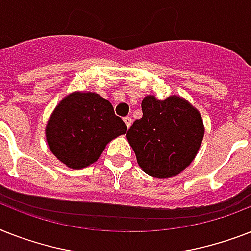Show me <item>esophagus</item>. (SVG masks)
<instances>
[{"label":"esophagus","mask_w":251,"mask_h":251,"mask_svg":"<svg viewBox=\"0 0 251 251\" xmlns=\"http://www.w3.org/2000/svg\"><path fill=\"white\" fill-rule=\"evenodd\" d=\"M124 123H126V126H127V128H129L131 127V124H132V118L131 116H126V118H124Z\"/></svg>","instance_id":"34e87169"}]
</instances>
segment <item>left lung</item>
<instances>
[{"label": "left lung", "mask_w": 251, "mask_h": 251, "mask_svg": "<svg viewBox=\"0 0 251 251\" xmlns=\"http://www.w3.org/2000/svg\"><path fill=\"white\" fill-rule=\"evenodd\" d=\"M141 107L142 118L127 132L138 166L157 179L179 175L193 162L203 140L201 114L180 96H146Z\"/></svg>", "instance_id": "left-lung-1"}]
</instances>
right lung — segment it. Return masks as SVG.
<instances>
[{
	"label": "right lung",
	"instance_id": "right-lung-1",
	"mask_svg": "<svg viewBox=\"0 0 251 251\" xmlns=\"http://www.w3.org/2000/svg\"><path fill=\"white\" fill-rule=\"evenodd\" d=\"M127 132L113 105L93 92H72L50 115L45 137L50 151L69 168L88 167L111 140Z\"/></svg>",
	"mask_w": 251,
	"mask_h": 251
}]
</instances>
